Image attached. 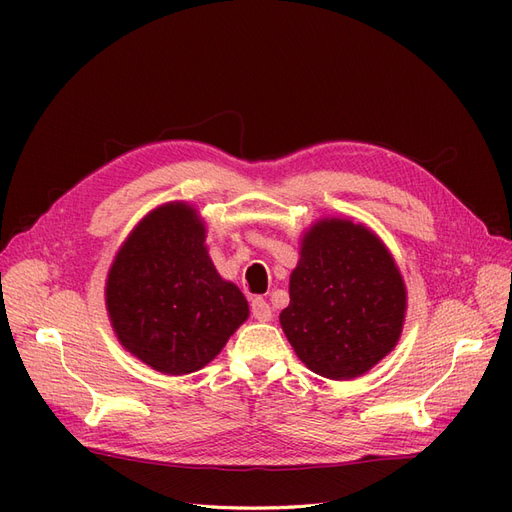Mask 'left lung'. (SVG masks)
<instances>
[{
  "label": "left lung",
  "instance_id": "1",
  "mask_svg": "<svg viewBox=\"0 0 512 512\" xmlns=\"http://www.w3.org/2000/svg\"><path fill=\"white\" fill-rule=\"evenodd\" d=\"M205 239L196 209L177 200L138 222L108 271L117 339L166 376L203 369L250 316L243 292L215 271Z\"/></svg>",
  "mask_w": 512,
  "mask_h": 512
}]
</instances>
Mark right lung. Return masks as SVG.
<instances>
[{
	"label": "right lung",
	"instance_id": "obj_1",
	"mask_svg": "<svg viewBox=\"0 0 512 512\" xmlns=\"http://www.w3.org/2000/svg\"><path fill=\"white\" fill-rule=\"evenodd\" d=\"M404 318V280L374 232L342 218L312 224L280 314L299 359L324 378H356L395 348Z\"/></svg>",
	"mask_w": 512,
	"mask_h": 512
}]
</instances>
